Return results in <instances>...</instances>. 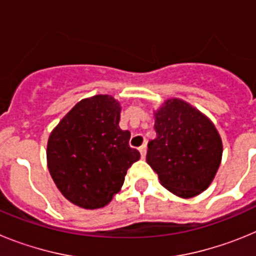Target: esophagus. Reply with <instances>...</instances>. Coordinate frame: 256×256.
Returning <instances> with one entry per match:
<instances>
[{"mask_svg":"<svg viewBox=\"0 0 256 256\" xmlns=\"http://www.w3.org/2000/svg\"><path fill=\"white\" fill-rule=\"evenodd\" d=\"M146 151H148V148H146V144H142L141 148H140V152H141L142 159H144V156H146Z\"/></svg>","mask_w":256,"mask_h":256,"instance_id":"1","label":"esophagus"}]
</instances>
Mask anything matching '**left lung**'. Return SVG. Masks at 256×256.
<instances>
[{
	"label": "left lung",
	"instance_id": "left-lung-1",
	"mask_svg": "<svg viewBox=\"0 0 256 256\" xmlns=\"http://www.w3.org/2000/svg\"><path fill=\"white\" fill-rule=\"evenodd\" d=\"M154 115L156 138L148 142L146 162L172 194L198 196L212 182L222 162L223 144L216 126L180 98L166 100Z\"/></svg>",
	"mask_w": 256,
	"mask_h": 256
}]
</instances>
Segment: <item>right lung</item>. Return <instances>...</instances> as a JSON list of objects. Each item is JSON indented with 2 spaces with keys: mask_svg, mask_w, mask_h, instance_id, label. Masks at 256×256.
<instances>
[{
  "mask_svg": "<svg viewBox=\"0 0 256 256\" xmlns=\"http://www.w3.org/2000/svg\"><path fill=\"white\" fill-rule=\"evenodd\" d=\"M120 104L108 94L79 101L52 130L47 166L66 200L83 209L108 205L120 191L128 168L141 158L119 128Z\"/></svg>",
  "mask_w": 256,
  "mask_h": 256,
  "instance_id": "right-lung-1",
  "label": "right lung"
}]
</instances>
